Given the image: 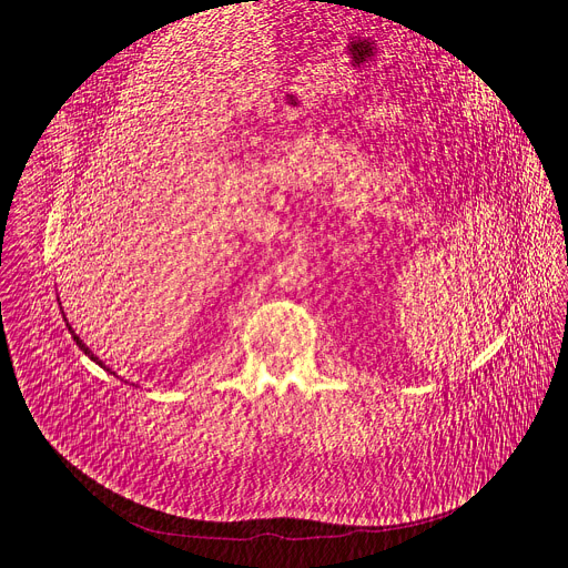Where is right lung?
<instances>
[{
	"label": "right lung",
	"instance_id": "obj_1",
	"mask_svg": "<svg viewBox=\"0 0 568 568\" xmlns=\"http://www.w3.org/2000/svg\"><path fill=\"white\" fill-rule=\"evenodd\" d=\"M57 302H59V300H57ZM59 311H62V302H59ZM62 317H64V322H67V326H69V332H71V336H73V341H75V345H78V347H80V349H82V352H84V354H87V356H89V359H92V362H97V364H99V366H103V362H101V359H99V356H97V354H94V352H92V349H89V347H87V345H84V343H82V338H80V336H78V334H75V332H73V326H71V324H69V320H67V315H64V311H62ZM103 368H105V366H103ZM108 371H110V368H108Z\"/></svg>",
	"mask_w": 568,
	"mask_h": 568
}]
</instances>
